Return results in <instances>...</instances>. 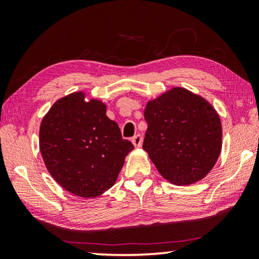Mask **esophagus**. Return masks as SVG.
I'll list each match as a JSON object with an SVG mask.
<instances>
[{"mask_svg": "<svg viewBox=\"0 0 259 259\" xmlns=\"http://www.w3.org/2000/svg\"><path fill=\"white\" fill-rule=\"evenodd\" d=\"M142 140H144V138H142V136L137 135V136L134 137L133 140H131V141H133V144H134V146L136 148H140L141 145H142Z\"/></svg>", "mask_w": 259, "mask_h": 259, "instance_id": "esophagus-1", "label": "esophagus"}]
</instances>
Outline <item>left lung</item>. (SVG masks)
I'll list each match as a JSON object with an SVG mask.
<instances>
[{
  "label": "left lung",
  "instance_id": "8db88e82",
  "mask_svg": "<svg viewBox=\"0 0 259 259\" xmlns=\"http://www.w3.org/2000/svg\"><path fill=\"white\" fill-rule=\"evenodd\" d=\"M144 150L164 179L187 186L205 178L223 145L219 114L205 98L176 87L145 109Z\"/></svg>",
  "mask_w": 259,
  "mask_h": 259
}]
</instances>
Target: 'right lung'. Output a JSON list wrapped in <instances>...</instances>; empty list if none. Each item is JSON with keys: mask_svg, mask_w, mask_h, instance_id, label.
<instances>
[{"mask_svg": "<svg viewBox=\"0 0 259 259\" xmlns=\"http://www.w3.org/2000/svg\"><path fill=\"white\" fill-rule=\"evenodd\" d=\"M102 101L73 92L53 104L40 125V151L48 171L67 191L82 198L102 195L114 185L134 150Z\"/></svg>", "mask_w": 259, "mask_h": 259, "instance_id": "1", "label": "right lung"}]
</instances>
